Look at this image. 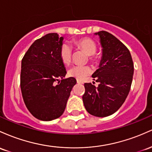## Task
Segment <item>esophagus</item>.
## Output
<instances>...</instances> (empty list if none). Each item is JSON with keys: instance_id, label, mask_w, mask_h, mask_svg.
<instances>
[{"instance_id": "34e87169", "label": "esophagus", "mask_w": 152, "mask_h": 152, "mask_svg": "<svg viewBox=\"0 0 152 152\" xmlns=\"http://www.w3.org/2000/svg\"><path fill=\"white\" fill-rule=\"evenodd\" d=\"M77 83H79V84H83V82L81 80H77Z\"/></svg>"}]
</instances>
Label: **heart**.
Instances as JSON below:
<instances>
[{
	"label": "heart",
	"mask_w": 152,
	"mask_h": 152,
	"mask_svg": "<svg viewBox=\"0 0 152 152\" xmlns=\"http://www.w3.org/2000/svg\"><path fill=\"white\" fill-rule=\"evenodd\" d=\"M75 45L78 48L83 49L87 54L90 56V59H93V55L97 50L96 44L93 39L90 38H82L77 39L74 42ZM59 55L62 62L65 64H69L71 62L72 49L69 44H62L59 51ZM92 72V69L88 65H76L71 67L68 70V75L71 77H74L77 80L84 79L86 76L89 75Z\"/></svg>",
	"instance_id": "1"
}]
</instances>
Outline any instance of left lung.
Segmentation results:
<instances>
[{
    "label": "left lung",
    "mask_w": 152,
    "mask_h": 152,
    "mask_svg": "<svg viewBox=\"0 0 152 152\" xmlns=\"http://www.w3.org/2000/svg\"><path fill=\"white\" fill-rule=\"evenodd\" d=\"M100 37L103 54L99 68L93 74L98 87L85 83L83 96L87 111L97 117H106L116 112L130 91L134 63L128 48L113 34L95 33Z\"/></svg>",
    "instance_id": "8db88e82"
}]
</instances>
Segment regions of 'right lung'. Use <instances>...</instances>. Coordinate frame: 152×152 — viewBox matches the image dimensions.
Masks as SVG:
<instances>
[{
    "mask_svg": "<svg viewBox=\"0 0 152 152\" xmlns=\"http://www.w3.org/2000/svg\"><path fill=\"white\" fill-rule=\"evenodd\" d=\"M63 39L57 33L46 34L31 44L22 59V96L27 109L39 120L60 117L77 83L74 77L64 79L67 72L59 55Z\"/></svg>",
    "mask_w": 152,
    "mask_h": 152,
    "instance_id": "right-lung-1",
    "label": "right lung"
}]
</instances>
